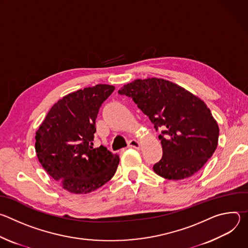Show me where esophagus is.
<instances>
[{
    "mask_svg": "<svg viewBox=\"0 0 248 248\" xmlns=\"http://www.w3.org/2000/svg\"><path fill=\"white\" fill-rule=\"evenodd\" d=\"M128 147H129V148H136V149H139L140 144H139L138 141H136L135 139H131V140H129V142H128Z\"/></svg>",
    "mask_w": 248,
    "mask_h": 248,
    "instance_id": "obj_1",
    "label": "esophagus"
}]
</instances>
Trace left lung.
Masks as SVG:
<instances>
[{"mask_svg":"<svg viewBox=\"0 0 248 248\" xmlns=\"http://www.w3.org/2000/svg\"><path fill=\"white\" fill-rule=\"evenodd\" d=\"M119 94L133 100L161 130L163 148L154 171L167 180L180 181L196 173L218 145L219 126L206 104L180 85L162 78L136 79Z\"/></svg>","mask_w":248,"mask_h":248,"instance_id":"obj_1","label":"left lung"}]
</instances>
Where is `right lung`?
Wrapping results in <instances>:
<instances>
[{
  "label": "right lung",
  "instance_id": "right-lung-1",
  "mask_svg": "<svg viewBox=\"0 0 248 248\" xmlns=\"http://www.w3.org/2000/svg\"><path fill=\"white\" fill-rule=\"evenodd\" d=\"M115 90L97 84L59 100L36 131L35 150L52 178L67 191L85 194L108 183L120 157L105 146L93 147L99 109Z\"/></svg>",
  "mask_w": 248,
  "mask_h": 248
}]
</instances>
